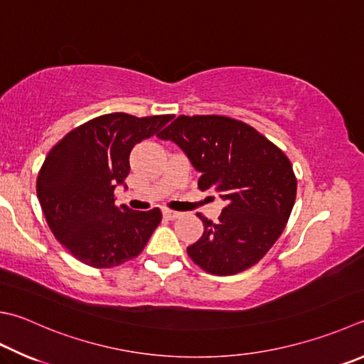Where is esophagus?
I'll return each mask as SVG.
<instances>
[{"label":"esophagus","mask_w":364,"mask_h":364,"mask_svg":"<svg viewBox=\"0 0 364 364\" xmlns=\"http://www.w3.org/2000/svg\"><path fill=\"white\" fill-rule=\"evenodd\" d=\"M163 215L168 218V220H176V218L182 217V212H177V210H171V209H164L163 210Z\"/></svg>","instance_id":"esophagus-1"}]
</instances>
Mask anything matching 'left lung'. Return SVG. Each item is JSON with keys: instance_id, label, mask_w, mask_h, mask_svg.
Listing matches in <instances>:
<instances>
[{"instance_id": "obj_1", "label": "left lung", "mask_w": 364, "mask_h": 364, "mask_svg": "<svg viewBox=\"0 0 364 364\" xmlns=\"http://www.w3.org/2000/svg\"><path fill=\"white\" fill-rule=\"evenodd\" d=\"M179 146L201 177L200 190L220 193L218 222L203 215L204 232L188 257L203 271L232 276L257 264L285 230L298 181L282 150L255 128L226 115H179L156 134Z\"/></svg>"}]
</instances>
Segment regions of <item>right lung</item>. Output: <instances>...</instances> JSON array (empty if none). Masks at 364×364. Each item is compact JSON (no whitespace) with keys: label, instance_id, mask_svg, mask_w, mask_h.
<instances>
[{"label":"right lung","instance_id":"1","mask_svg":"<svg viewBox=\"0 0 364 364\" xmlns=\"http://www.w3.org/2000/svg\"><path fill=\"white\" fill-rule=\"evenodd\" d=\"M171 115L105 114L71 129L47 154L36 193L53 236L79 262L114 267L144 250L161 222L159 208H117L114 190L129 173L134 144L166 125Z\"/></svg>","mask_w":364,"mask_h":364}]
</instances>
